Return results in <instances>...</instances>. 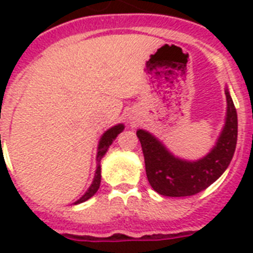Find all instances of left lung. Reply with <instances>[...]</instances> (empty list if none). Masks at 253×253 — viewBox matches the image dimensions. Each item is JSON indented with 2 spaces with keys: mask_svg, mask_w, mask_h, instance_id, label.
I'll return each instance as SVG.
<instances>
[{
  "mask_svg": "<svg viewBox=\"0 0 253 253\" xmlns=\"http://www.w3.org/2000/svg\"><path fill=\"white\" fill-rule=\"evenodd\" d=\"M227 114L215 147L205 158L186 162L173 156L148 131L138 130L148 182L155 192L167 197H188L202 192L222 176L231 163L238 140V114L226 89Z\"/></svg>",
  "mask_w": 253,
  "mask_h": 253,
  "instance_id": "8db88e82",
  "label": "left lung"
}]
</instances>
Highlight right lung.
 Returning a JSON list of instances; mask_svg holds the SVG:
<instances>
[{
    "label": "right lung",
    "mask_w": 253,
    "mask_h": 253,
    "mask_svg": "<svg viewBox=\"0 0 253 253\" xmlns=\"http://www.w3.org/2000/svg\"><path fill=\"white\" fill-rule=\"evenodd\" d=\"M123 128H125L123 125H117V126L109 128V130L102 135V138H101L98 144V152H97V162H98V164H97V170H95L94 180L91 182L90 188L86 190V193L81 197L80 200H77L76 202H75V205L85 202V201H87L90 197H93L95 193H97V190H98L99 188V184H101V166H99V162H101V159L103 158V155L106 154V151L109 150V147H110V144L113 143V140L117 138V135H118L119 132H122Z\"/></svg>",
    "instance_id": "right-lung-1"
}]
</instances>
